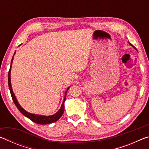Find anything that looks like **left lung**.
<instances>
[{
	"label": "left lung",
	"instance_id": "1",
	"mask_svg": "<svg viewBox=\"0 0 149 149\" xmlns=\"http://www.w3.org/2000/svg\"><path fill=\"white\" fill-rule=\"evenodd\" d=\"M128 42H129V41H128ZM129 44H130V45H131V46H132V47H133V48H134V49H135V50H137V49H136V48H135V47H134V46H133V45H132V44H131V43H130V42H129Z\"/></svg>",
	"mask_w": 149,
	"mask_h": 149
}]
</instances>
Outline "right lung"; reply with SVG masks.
I'll list each match as a JSON object with an SVG mask.
<instances>
[{
  "mask_svg": "<svg viewBox=\"0 0 149 149\" xmlns=\"http://www.w3.org/2000/svg\"><path fill=\"white\" fill-rule=\"evenodd\" d=\"M16 54V51H15L14 54ZM14 56L12 57V60H11V63H10V70L8 72V87H9V89L10 91V94L12 96V100L14 102L15 105L16 106V107L17 108V109L19 110V112L22 113V114L24 115L25 116L27 117V118H29V120H31L33 122L38 123V124H41V125H45V124H49V123H51L56 122L57 120H58L60 117L62 116L63 113L64 112V102L65 100V99H66V93L68 92V91L70 89V87H68L67 90L65 91V94H64V100H63L62 104L61 105V107H60V109L58 110V112L55 113L53 115H50V116H44V115H39V114H32V113H29L28 112H27L26 110H25L23 108H22L20 104H19L18 101L16 99V96H15L14 93L13 92V90H12V85H11V77H10V74H11V68H12V62H13L14 60Z\"/></svg>",
  "mask_w": 149,
  "mask_h": 149,
  "instance_id": "add662e5",
  "label": "right lung"
}]
</instances>
